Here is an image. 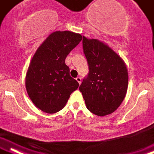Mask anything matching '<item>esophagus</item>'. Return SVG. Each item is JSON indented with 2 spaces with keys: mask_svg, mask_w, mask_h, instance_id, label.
<instances>
[{
  "mask_svg": "<svg viewBox=\"0 0 154 154\" xmlns=\"http://www.w3.org/2000/svg\"><path fill=\"white\" fill-rule=\"evenodd\" d=\"M75 80L77 81V82L79 83V84H81V79L80 77H77L76 79H75Z\"/></svg>",
  "mask_w": 154,
  "mask_h": 154,
  "instance_id": "esophagus-1",
  "label": "esophagus"
}]
</instances>
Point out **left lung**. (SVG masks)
<instances>
[{"label":"left lung","mask_w":154,"mask_h":154,"mask_svg":"<svg viewBox=\"0 0 154 154\" xmlns=\"http://www.w3.org/2000/svg\"><path fill=\"white\" fill-rule=\"evenodd\" d=\"M89 73L79 87L89 111L98 116L113 113L126 95L128 69L123 58L106 43L83 36Z\"/></svg>","instance_id":"1"}]
</instances>
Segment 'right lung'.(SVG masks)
Here are the masks:
<instances>
[{
    "label": "right lung",
    "instance_id": "add662e5",
    "mask_svg": "<svg viewBox=\"0 0 154 154\" xmlns=\"http://www.w3.org/2000/svg\"><path fill=\"white\" fill-rule=\"evenodd\" d=\"M73 32L51 33L34 54L26 75V88L38 109L54 113L65 107L79 84L70 75L66 56L82 40Z\"/></svg>",
    "mask_w": 154,
    "mask_h": 154
}]
</instances>
